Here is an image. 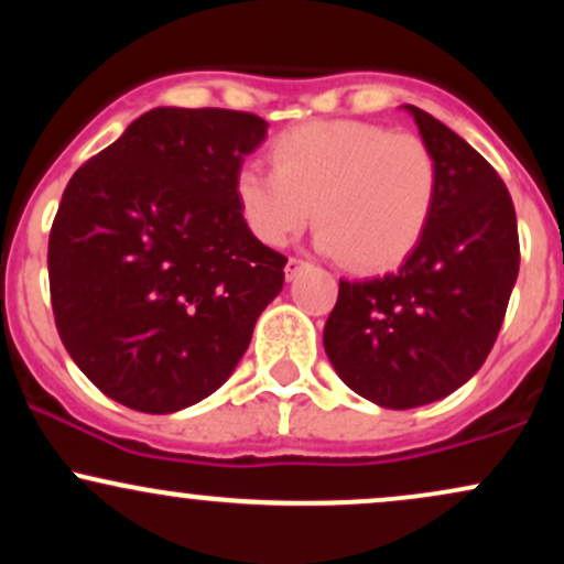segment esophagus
<instances>
[{
	"label": "esophagus",
	"instance_id": "obj_1",
	"mask_svg": "<svg viewBox=\"0 0 564 564\" xmlns=\"http://www.w3.org/2000/svg\"><path fill=\"white\" fill-rule=\"evenodd\" d=\"M302 268H304V260H300V257H289V262H286V278H289V281L296 273H300Z\"/></svg>",
	"mask_w": 564,
	"mask_h": 564
}]
</instances>
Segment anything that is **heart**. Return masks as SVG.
Masks as SVG:
<instances>
[{
	"label": "heart",
	"instance_id": "1",
	"mask_svg": "<svg viewBox=\"0 0 564 564\" xmlns=\"http://www.w3.org/2000/svg\"><path fill=\"white\" fill-rule=\"evenodd\" d=\"M273 170L243 164L232 180L257 238L283 246L315 215L318 246L364 273L390 270L416 249L437 204L440 172L416 134L371 121H310L270 148Z\"/></svg>",
	"mask_w": 564,
	"mask_h": 564
}]
</instances>
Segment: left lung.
<instances>
[{"label":"left lung","mask_w":564,"mask_h":564,"mask_svg":"<svg viewBox=\"0 0 564 564\" xmlns=\"http://www.w3.org/2000/svg\"><path fill=\"white\" fill-rule=\"evenodd\" d=\"M437 159V204L394 273L339 281L323 347L334 371L381 408H419L480 371L520 273L514 204L494 166L435 116L405 106Z\"/></svg>","instance_id":"left-lung-1"}]
</instances>
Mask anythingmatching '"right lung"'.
Returning a JSON list of instances; mask_svg holds the SVG:
<instances>
[{"instance_id": "right-lung-1", "label": "right lung", "mask_w": 564, "mask_h": 564, "mask_svg": "<svg viewBox=\"0 0 564 564\" xmlns=\"http://www.w3.org/2000/svg\"><path fill=\"white\" fill-rule=\"evenodd\" d=\"M268 121L153 108L76 170L50 230V296L74 364L102 394L174 413L228 381L286 257L238 209L232 180Z\"/></svg>"}]
</instances>
